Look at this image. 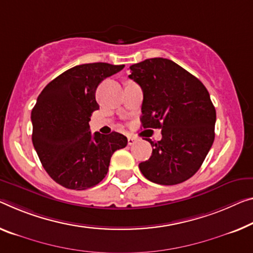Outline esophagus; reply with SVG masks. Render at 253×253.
Instances as JSON below:
<instances>
[{"mask_svg": "<svg viewBox=\"0 0 253 253\" xmlns=\"http://www.w3.org/2000/svg\"><path fill=\"white\" fill-rule=\"evenodd\" d=\"M135 141H137V138L133 137V135H129V137H127V143H129L130 146L134 145Z\"/></svg>", "mask_w": 253, "mask_h": 253, "instance_id": "34e87169", "label": "esophagus"}]
</instances>
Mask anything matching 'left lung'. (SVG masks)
I'll return each instance as SVG.
<instances>
[{"mask_svg": "<svg viewBox=\"0 0 253 253\" xmlns=\"http://www.w3.org/2000/svg\"><path fill=\"white\" fill-rule=\"evenodd\" d=\"M130 79L142 89L140 121L145 129H162L150 142L142 175L157 184L182 183L203 165L215 139L216 111L204 84L175 62L155 57L130 67Z\"/></svg>", "mask_w": 253, "mask_h": 253, "instance_id": "left-lung-1", "label": "left lung"}]
</instances>
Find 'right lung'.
Wrapping results in <instances>:
<instances>
[{"label": "right lung", "instance_id": "add662e5", "mask_svg": "<svg viewBox=\"0 0 253 253\" xmlns=\"http://www.w3.org/2000/svg\"><path fill=\"white\" fill-rule=\"evenodd\" d=\"M124 65L88 63L73 67L50 81L32 111L33 143L48 175L71 190H86L106 176L111 157L127 139L113 131H89L91 113L98 110L96 89Z\"/></svg>", "mask_w": 253, "mask_h": 253}]
</instances>
